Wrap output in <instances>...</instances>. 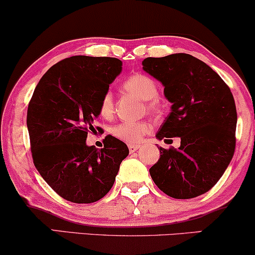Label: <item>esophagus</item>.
Instances as JSON below:
<instances>
[{
	"instance_id": "esophagus-1",
	"label": "esophagus",
	"mask_w": 255,
	"mask_h": 255,
	"mask_svg": "<svg viewBox=\"0 0 255 255\" xmlns=\"http://www.w3.org/2000/svg\"><path fill=\"white\" fill-rule=\"evenodd\" d=\"M138 149H139V145H134V144H128V151H130V153L136 152Z\"/></svg>"
}]
</instances>
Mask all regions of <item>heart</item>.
<instances>
[{
    "label": "heart",
    "mask_w": 255,
    "mask_h": 255,
    "mask_svg": "<svg viewBox=\"0 0 255 255\" xmlns=\"http://www.w3.org/2000/svg\"><path fill=\"white\" fill-rule=\"evenodd\" d=\"M124 90L133 94L137 98L145 102L146 110L156 112L158 102L156 100L158 87L156 81L144 74H134L124 83ZM115 112V99L112 93L108 91L104 93L99 104V113L103 118H111ZM151 131V127L145 122H124L111 128L113 137L130 144H138Z\"/></svg>",
    "instance_id": "obj_1"
}]
</instances>
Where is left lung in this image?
<instances>
[{
	"instance_id": "8db88e82",
	"label": "left lung",
	"mask_w": 255,
	"mask_h": 255,
	"mask_svg": "<svg viewBox=\"0 0 255 255\" xmlns=\"http://www.w3.org/2000/svg\"><path fill=\"white\" fill-rule=\"evenodd\" d=\"M143 70L164 87L171 111L156 133L166 143L180 137L176 149L158 146L161 157L150 168L157 187L174 199H193L212 189L235 150L237 108L221 77L185 53L146 58Z\"/></svg>"
}]
</instances>
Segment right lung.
<instances>
[{
    "label": "right lung",
    "mask_w": 255,
    "mask_h": 255,
    "mask_svg": "<svg viewBox=\"0 0 255 255\" xmlns=\"http://www.w3.org/2000/svg\"><path fill=\"white\" fill-rule=\"evenodd\" d=\"M116 58L75 55L52 66L34 90L27 111L34 165L65 200L92 203L103 199L127 158V144L106 136L103 149L86 144L99 104L121 74Z\"/></svg>",
    "instance_id": "1"
}]
</instances>
